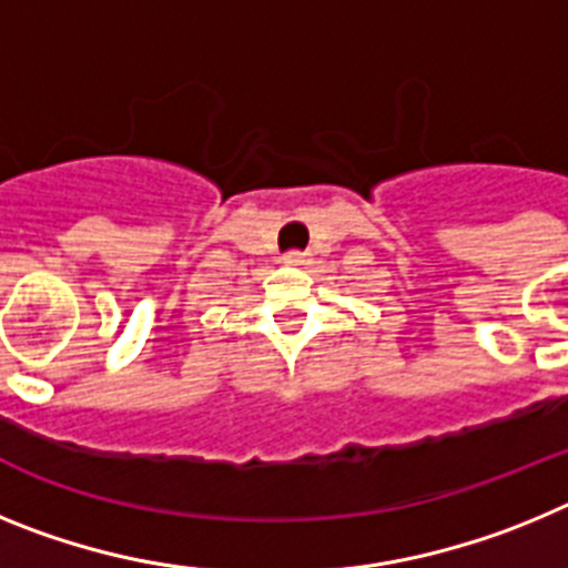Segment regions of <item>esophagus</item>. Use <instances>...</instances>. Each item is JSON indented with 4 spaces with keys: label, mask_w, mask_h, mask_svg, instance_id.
<instances>
[{
    "label": "esophagus",
    "mask_w": 568,
    "mask_h": 568,
    "mask_svg": "<svg viewBox=\"0 0 568 568\" xmlns=\"http://www.w3.org/2000/svg\"><path fill=\"white\" fill-rule=\"evenodd\" d=\"M307 253H301V250H290L287 255H284V264H290V267H301V264H307Z\"/></svg>",
    "instance_id": "1"
}]
</instances>
